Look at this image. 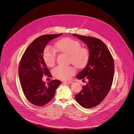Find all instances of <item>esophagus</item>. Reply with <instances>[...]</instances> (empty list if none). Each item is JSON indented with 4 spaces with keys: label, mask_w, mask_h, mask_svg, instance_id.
I'll return each instance as SVG.
<instances>
[{
    "label": "esophagus",
    "mask_w": 134,
    "mask_h": 134,
    "mask_svg": "<svg viewBox=\"0 0 134 134\" xmlns=\"http://www.w3.org/2000/svg\"><path fill=\"white\" fill-rule=\"evenodd\" d=\"M64 83H67V84H72L73 83V82L70 81H65L64 82Z\"/></svg>",
    "instance_id": "1"
}]
</instances>
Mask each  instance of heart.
<instances>
[{"instance_id":"heart-1","label":"heart","mask_w":134,"mask_h":134,"mask_svg":"<svg viewBox=\"0 0 134 134\" xmlns=\"http://www.w3.org/2000/svg\"><path fill=\"white\" fill-rule=\"evenodd\" d=\"M56 49L60 53L69 55V62L77 68H84L87 65L90 51L88 48L82 47L80 42L66 37L59 40L55 44ZM44 62L48 67H53L55 63V52L50 47H46L43 52ZM76 70L71 66H58L53 70L54 76L60 80H68L74 75Z\"/></svg>"}]
</instances>
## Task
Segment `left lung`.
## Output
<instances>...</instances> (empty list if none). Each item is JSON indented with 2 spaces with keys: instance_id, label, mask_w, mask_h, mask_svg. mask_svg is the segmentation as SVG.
Masks as SVG:
<instances>
[{
  "instance_id": "left-lung-1",
  "label": "left lung",
  "mask_w": 134,
  "mask_h": 134,
  "mask_svg": "<svg viewBox=\"0 0 134 134\" xmlns=\"http://www.w3.org/2000/svg\"><path fill=\"white\" fill-rule=\"evenodd\" d=\"M72 35L86 43L90 51L87 65L76 76L80 80L86 77L88 82L75 94V99L83 107L92 108L99 105L111 89L114 73V60L100 40L77 34Z\"/></svg>"
}]
</instances>
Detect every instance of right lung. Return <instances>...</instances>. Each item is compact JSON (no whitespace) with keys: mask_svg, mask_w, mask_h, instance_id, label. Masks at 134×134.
Masks as SVG:
<instances>
[{"mask_svg":"<svg viewBox=\"0 0 134 134\" xmlns=\"http://www.w3.org/2000/svg\"><path fill=\"white\" fill-rule=\"evenodd\" d=\"M63 34L45 35L36 38L24 52L19 66V76L22 91L32 104L42 106L49 102L62 83L58 80L47 84L42 81L43 75L51 77L43 58L44 48L51 40Z\"/></svg>","mask_w":134,"mask_h":134,"instance_id":"add662e5","label":"right lung"}]
</instances>
